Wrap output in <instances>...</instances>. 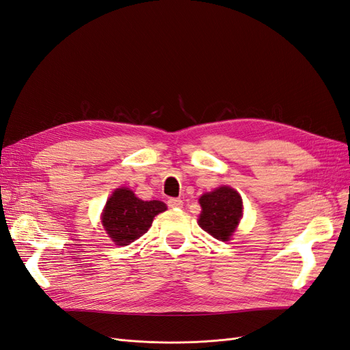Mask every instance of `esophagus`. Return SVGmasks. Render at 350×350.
<instances>
[{
	"mask_svg": "<svg viewBox=\"0 0 350 350\" xmlns=\"http://www.w3.org/2000/svg\"><path fill=\"white\" fill-rule=\"evenodd\" d=\"M183 200L181 198H169L167 200V206L169 207H172V208H179V207H183Z\"/></svg>",
	"mask_w": 350,
	"mask_h": 350,
	"instance_id": "esophagus-1",
	"label": "esophagus"
}]
</instances>
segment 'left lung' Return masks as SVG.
<instances>
[{"label": "left lung", "mask_w": 350, "mask_h": 350, "mask_svg": "<svg viewBox=\"0 0 350 350\" xmlns=\"http://www.w3.org/2000/svg\"><path fill=\"white\" fill-rule=\"evenodd\" d=\"M200 204L203 208L198 219L201 229L219 241H228L242 216L241 196L229 187H220L201 196Z\"/></svg>", "instance_id": "8db88e82"}]
</instances>
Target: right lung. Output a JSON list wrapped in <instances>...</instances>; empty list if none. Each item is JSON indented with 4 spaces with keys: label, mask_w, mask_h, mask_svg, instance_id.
Returning a JSON list of instances; mask_svg holds the SVG:
<instances>
[{
    "label": "right lung",
    "mask_w": 350,
    "mask_h": 350,
    "mask_svg": "<svg viewBox=\"0 0 350 350\" xmlns=\"http://www.w3.org/2000/svg\"><path fill=\"white\" fill-rule=\"evenodd\" d=\"M166 210L162 201H143L129 188H118L108 200L102 221L116 245H129L143 237L152 226L153 217Z\"/></svg>",
    "instance_id": "add662e5"
}]
</instances>
